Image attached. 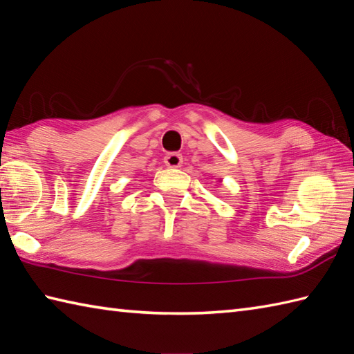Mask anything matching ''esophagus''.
<instances>
[{"label":"esophagus","instance_id":"1","mask_svg":"<svg viewBox=\"0 0 354 354\" xmlns=\"http://www.w3.org/2000/svg\"><path fill=\"white\" fill-rule=\"evenodd\" d=\"M165 163H167L168 168H180L183 163V157L178 153H169L165 156Z\"/></svg>","mask_w":354,"mask_h":354}]
</instances>
